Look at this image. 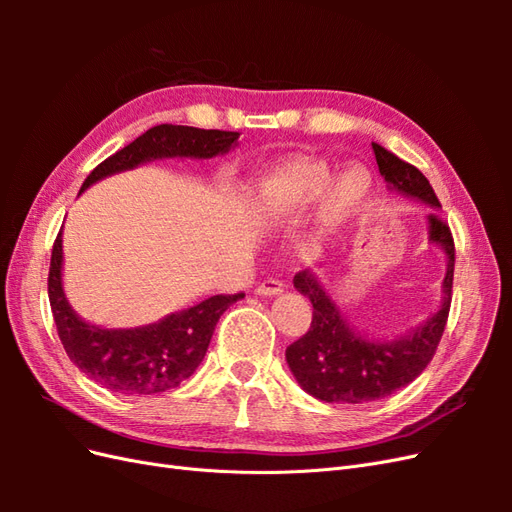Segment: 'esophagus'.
Wrapping results in <instances>:
<instances>
[{"label":"esophagus","instance_id":"esophagus-1","mask_svg":"<svg viewBox=\"0 0 512 512\" xmlns=\"http://www.w3.org/2000/svg\"><path fill=\"white\" fill-rule=\"evenodd\" d=\"M282 290H284L282 282H277V280H265L262 284H258L256 294H260V297H275V294H280Z\"/></svg>","mask_w":512,"mask_h":512}]
</instances>
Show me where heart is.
Returning a JSON list of instances; mask_svg holds the SVG:
<instances>
[{
  "label": "heart",
  "instance_id": "b5f03b06",
  "mask_svg": "<svg viewBox=\"0 0 512 512\" xmlns=\"http://www.w3.org/2000/svg\"><path fill=\"white\" fill-rule=\"evenodd\" d=\"M331 168L322 162L294 160L277 166L262 179L260 196L262 211L271 220H284L288 215L301 213L320 196L329 184ZM327 188V187H326ZM328 189V188H327ZM369 190V177L363 168L350 166L331 183L320 200L322 224L333 226L346 220L363 203Z\"/></svg>",
  "mask_w": 512,
  "mask_h": 512
}]
</instances>
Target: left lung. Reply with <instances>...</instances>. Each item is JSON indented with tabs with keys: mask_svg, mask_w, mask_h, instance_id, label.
<instances>
[{
	"mask_svg": "<svg viewBox=\"0 0 512 512\" xmlns=\"http://www.w3.org/2000/svg\"><path fill=\"white\" fill-rule=\"evenodd\" d=\"M371 149L389 190L421 200L431 209L442 207L421 170L378 143H371ZM427 228L429 241L440 245L446 256L442 305L423 324L397 339L367 337L346 318L314 271L305 269L294 275V288L314 305L309 331L286 348L288 367L305 393L329 404H365L393 395L423 374L446 327L455 271L453 235L438 211L427 215Z\"/></svg>",
	"mask_w": 512,
	"mask_h": 512,
	"instance_id": "1",
	"label": "left lung"
}]
</instances>
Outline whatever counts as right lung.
<instances>
[{
    "label": "right lung",
    "mask_w": 512,
    "mask_h": 512,
    "mask_svg": "<svg viewBox=\"0 0 512 512\" xmlns=\"http://www.w3.org/2000/svg\"><path fill=\"white\" fill-rule=\"evenodd\" d=\"M239 132L200 130L190 126L162 123L147 130L128 147L119 149L91 170L83 181V194L89 185L123 170L164 158L207 160L224 156L237 145ZM64 250L61 232L55 239L49 269V301L57 333L70 361L87 378L121 395H156L175 389L188 380L203 363L211 335L226 309L245 294H215L181 312L134 329H104L85 322L70 307L64 282Z\"/></svg>",
    "instance_id": "obj_1"
}]
</instances>
